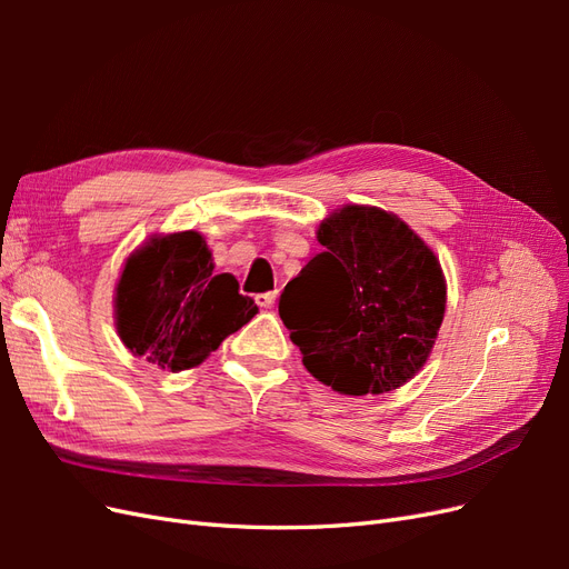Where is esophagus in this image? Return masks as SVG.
Returning <instances> with one entry per match:
<instances>
[{
    "label": "esophagus",
    "instance_id": "esophagus-1",
    "mask_svg": "<svg viewBox=\"0 0 569 569\" xmlns=\"http://www.w3.org/2000/svg\"><path fill=\"white\" fill-rule=\"evenodd\" d=\"M274 301H278V291H266V295H258L256 303L261 308H272Z\"/></svg>",
    "mask_w": 569,
    "mask_h": 569
}]
</instances>
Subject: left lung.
Here are the masks:
<instances>
[{"instance_id": "obj_1", "label": "left lung", "mask_w": 569, "mask_h": 569, "mask_svg": "<svg viewBox=\"0 0 569 569\" xmlns=\"http://www.w3.org/2000/svg\"><path fill=\"white\" fill-rule=\"evenodd\" d=\"M316 237L325 251L280 297L306 370L347 396L403 387L427 363L443 322L437 253L399 216L363 203L327 216Z\"/></svg>"}]
</instances>
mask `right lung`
Instances as JSON below:
<instances>
[{
    "instance_id": "right-lung-1",
    "label": "right lung",
    "mask_w": 569,
    "mask_h": 569,
    "mask_svg": "<svg viewBox=\"0 0 569 569\" xmlns=\"http://www.w3.org/2000/svg\"><path fill=\"white\" fill-rule=\"evenodd\" d=\"M213 253L194 230L151 234L120 270L116 332L132 356L161 370L197 368L256 313L230 272H213Z\"/></svg>"
}]
</instances>
